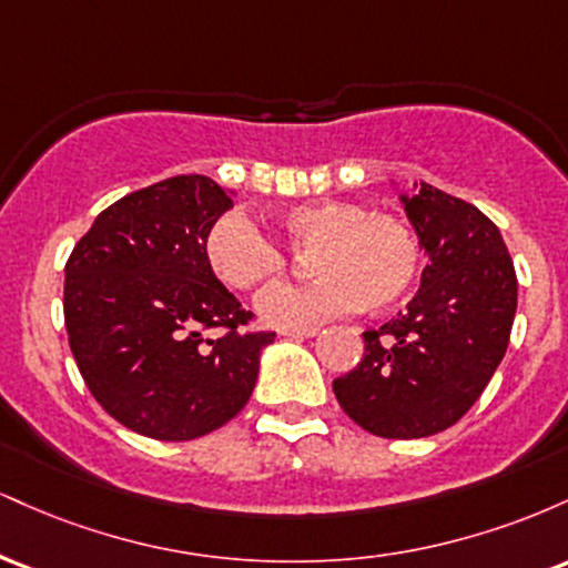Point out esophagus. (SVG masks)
Instances as JSON below:
<instances>
[{
    "label": "esophagus",
    "instance_id": "obj_1",
    "mask_svg": "<svg viewBox=\"0 0 568 568\" xmlns=\"http://www.w3.org/2000/svg\"><path fill=\"white\" fill-rule=\"evenodd\" d=\"M317 325H310V328H283L280 331V336H288V338H312L317 334Z\"/></svg>",
    "mask_w": 568,
    "mask_h": 568
}]
</instances>
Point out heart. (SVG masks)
<instances>
[{
    "label": "heart",
    "mask_w": 568,
    "mask_h": 568,
    "mask_svg": "<svg viewBox=\"0 0 568 568\" xmlns=\"http://www.w3.org/2000/svg\"><path fill=\"white\" fill-rule=\"evenodd\" d=\"M275 226L291 251L310 253V283H283L258 296V315L275 328H310L363 304L393 306L419 272V243L395 213H368L349 200H317L280 211ZM205 258L226 288L253 291L285 270L275 240L245 219L226 213L205 237Z\"/></svg>",
    "instance_id": "b5f03b06"
}]
</instances>
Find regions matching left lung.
Returning a JSON list of instances; mask_svg holds the SVG:
<instances>
[{
    "label": "left lung",
    "mask_w": 568,
    "mask_h": 568,
    "mask_svg": "<svg viewBox=\"0 0 568 568\" xmlns=\"http://www.w3.org/2000/svg\"><path fill=\"white\" fill-rule=\"evenodd\" d=\"M427 264L408 310L366 331V352L334 379L344 414L371 435L427 438L478 400L510 342L518 280L505 240L470 202L429 184L400 194Z\"/></svg>",
    "instance_id": "1"
}]
</instances>
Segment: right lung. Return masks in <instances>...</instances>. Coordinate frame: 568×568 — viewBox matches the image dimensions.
<instances>
[{"label": "right lung", "instance_id": "obj_1", "mask_svg": "<svg viewBox=\"0 0 568 568\" xmlns=\"http://www.w3.org/2000/svg\"><path fill=\"white\" fill-rule=\"evenodd\" d=\"M232 197L173 175L98 213L67 262L63 317L84 384L109 416L154 440L213 433L251 400L272 331L213 275L205 237ZM221 327L219 339L204 331Z\"/></svg>", "mask_w": 568, "mask_h": 568}]
</instances>
